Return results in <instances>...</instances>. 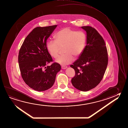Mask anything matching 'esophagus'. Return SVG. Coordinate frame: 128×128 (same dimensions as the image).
<instances>
[{"mask_svg":"<svg viewBox=\"0 0 128 128\" xmlns=\"http://www.w3.org/2000/svg\"><path fill=\"white\" fill-rule=\"evenodd\" d=\"M67 67V66H62V69H66Z\"/></svg>","mask_w":128,"mask_h":128,"instance_id":"esophagus-1","label":"esophagus"}]
</instances>
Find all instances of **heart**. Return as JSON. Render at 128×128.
<instances>
[{
    "label": "heart",
    "instance_id": "obj_1",
    "mask_svg": "<svg viewBox=\"0 0 128 128\" xmlns=\"http://www.w3.org/2000/svg\"><path fill=\"white\" fill-rule=\"evenodd\" d=\"M56 40H49L46 43L47 48L50 55L56 58L61 48L65 54L59 56L56 62L61 65L72 63L74 56H80L85 49L87 36L83 31H76L66 27L58 32L55 35Z\"/></svg>",
    "mask_w": 128,
    "mask_h": 128
}]
</instances>
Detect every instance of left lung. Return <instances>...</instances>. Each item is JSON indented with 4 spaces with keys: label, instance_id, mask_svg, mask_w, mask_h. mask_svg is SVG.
<instances>
[{
    "label": "left lung",
    "instance_id": "1",
    "mask_svg": "<svg viewBox=\"0 0 128 128\" xmlns=\"http://www.w3.org/2000/svg\"><path fill=\"white\" fill-rule=\"evenodd\" d=\"M81 28L87 33V45L80 56L70 66L75 71L72 83L77 90L87 91L102 80L108 58L105 41L96 30L90 26Z\"/></svg>",
    "mask_w": 128,
    "mask_h": 128
}]
</instances>
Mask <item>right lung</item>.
Returning <instances> with one entry per match:
<instances>
[{"label": "right lung", "mask_w": 128, "mask_h": 128, "mask_svg": "<svg viewBox=\"0 0 128 128\" xmlns=\"http://www.w3.org/2000/svg\"><path fill=\"white\" fill-rule=\"evenodd\" d=\"M57 25L37 27L25 38L18 55L21 76L25 83L32 89L44 91L52 87L61 66L53 62L47 48L48 38Z\"/></svg>", "instance_id": "right-lung-1"}]
</instances>
